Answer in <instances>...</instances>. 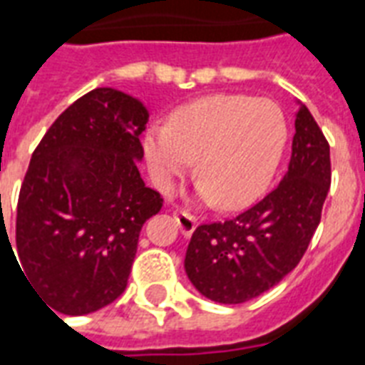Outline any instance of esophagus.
Instances as JSON below:
<instances>
[{
	"mask_svg": "<svg viewBox=\"0 0 365 365\" xmlns=\"http://www.w3.org/2000/svg\"><path fill=\"white\" fill-rule=\"evenodd\" d=\"M174 218H176V222H178V226H180V232H182V235L189 237V235H191V233L195 232V227H197V218H195V216H191V214L180 210V212L174 214Z\"/></svg>",
	"mask_w": 365,
	"mask_h": 365,
	"instance_id": "obj_1",
	"label": "esophagus"
}]
</instances>
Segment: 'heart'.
<instances>
[{"label":"heart","instance_id":"obj_1","mask_svg":"<svg viewBox=\"0 0 365 365\" xmlns=\"http://www.w3.org/2000/svg\"><path fill=\"white\" fill-rule=\"evenodd\" d=\"M287 135L277 103L220 93L176 110L168 126L149 128L143 153L163 191L195 160L202 201L232 210L262 193L282 160Z\"/></svg>","mask_w":365,"mask_h":365}]
</instances>
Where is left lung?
<instances>
[{
    "mask_svg": "<svg viewBox=\"0 0 365 365\" xmlns=\"http://www.w3.org/2000/svg\"><path fill=\"white\" fill-rule=\"evenodd\" d=\"M329 185V143L299 101L287 174L249 210L195 230L183 260L189 282L220 304H241L266 293L300 262Z\"/></svg>",
    "mask_w": 365,
    "mask_h": 365,
    "instance_id": "1",
    "label": "left lung"
}]
</instances>
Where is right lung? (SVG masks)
<instances>
[{
  "label": "right lung",
  "instance_id": "obj_1",
  "mask_svg": "<svg viewBox=\"0 0 365 365\" xmlns=\"http://www.w3.org/2000/svg\"><path fill=\"white\" fill-rule=\"evenodd\" d=\"M147 120L139 99L97 88L53 122L30 158L16 258L34 291L65 316L96 312L124 293L139 232L163 207L138 170Z\"/></svg>",
  "mask_w": 365,
  "mask_h": 365
}]
</instances>
